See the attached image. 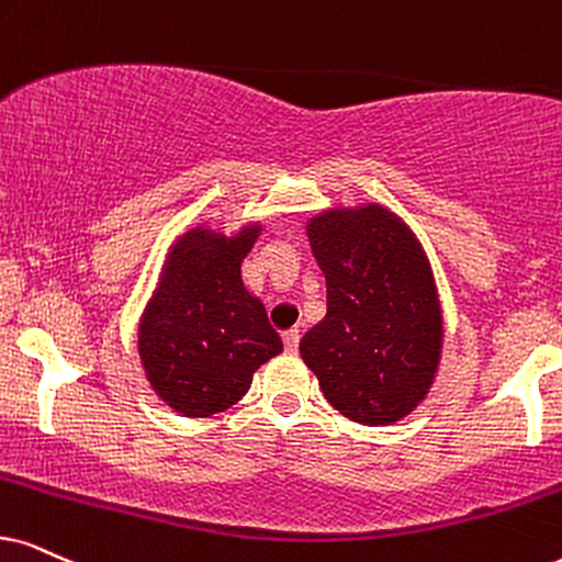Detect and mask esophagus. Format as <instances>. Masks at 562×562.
Listing matches in <instances>:
<instances>
[{
	"instance_id": "34e87169",
	"label": "esophagus",
	"mask_w": 562,
	"mask_h": 562,
	"mask_svg": "<svg viewBox=\"0 0 562 562\" xmlns=\"http://www.w3.org/2000/svg\"><path fill=\"white\" fill-rule=\"evenodd\" d=\"M282 342H285L288 352H297V345H301V329H288L282 334Z\"/></svg>"
}]
</instances>
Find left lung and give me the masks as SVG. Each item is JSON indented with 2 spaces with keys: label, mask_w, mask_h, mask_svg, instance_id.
I'll return each instance as SVG.
<instances>
[{
  "label": "left lung",
  "mask_w": 562,
  "mask_h": 562,
  "mask_svg": "<svg viewBox=\"0 0 562 562\" xmlns=\"http://www.w3.org/2000/svg\"><path fill=\"white\" fill-rule=\"evenodd\" d=\"M308 238L326 277V316L301 339L305 366L350 420H402L430 389L443 337L428 259L379 204L324 212Z\"/></svg>",
  "instance_id": "left-lung-1"
}]
</instances>
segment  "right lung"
<instances>
[{
	"label": "right lung",
	"mask_w": 562,
	"mask_h": 562,
	"mask_svg": "<svg viewBox=\"0 0 562 562\" xmlns=\"http://www.w3.org/2000/svg\"><path fill=\"white\" fill-rule=\"evenodd\" d=\"M259 228L236 238L191 231L176 244L139 324L153 389L181 415L207 417L236 404L254 371L282 352L265 305L248 295L240 261Z\"/></svg>",
	"instance_id": "obj_1"
}]
</instances>
